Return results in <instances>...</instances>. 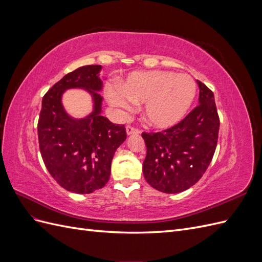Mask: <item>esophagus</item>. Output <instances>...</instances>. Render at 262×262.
Segmentation results:
<instances>
[{"label": "esophagus", "instance_id": "34e87169", "mask_svg": "<svg viewBox=\"0 0 262 262\" xmlns=\"http://www.w3.org/2000/svg\"><path fill=\"white\" fill-rule=\"evenodd\" d=\"M125 130H126V134H128V136H131V134H139L140 133L139 129L134 128V126H131V125L126 126Z\"/></svg>", "mask_w": 262, "mask_h": 262}]
</instances>
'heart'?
Instances as JSON below:
<instances>
[{
	"instance_id": "heart-1",
	"label": "heart",
	"mask_w": 262,
	"mask_h": 262,
	"mask_svg": "<svg viewBox=\"0 0 262 262\" xmlns=\"http://www.w3.org/2000/svg\"><path fill=\"white\" fill-rule=\"evenodd\" d=\"M195 94L196 84L190 75L156 70L131 73L120 90L107 92V98L124 110L144 102V120L153 128L168 129L185 118Z\"/></svg>"
}]
</instances>
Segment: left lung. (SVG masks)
<instances>
[{
    "label": "left lung",
    "mask_w": 262,
    "mask_h": 262,
    "mask_svg": "<svg viewBox=\"0 0 262 262\" xmlns=\"http://www.w3.org/2000/svg\"><path fill=\"white\" fill-rule=\"evenodd\" d=\"M199 105L184 120L157 133H142L146 145L143 175L165 193L192 187L209 167L215 152L220 119L214 94L200 81Z\"/></svg>",
    "instance_id": "8db88e82"
}]
</instances>
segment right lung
<instances>
[{"instance_id":"obj_1","label":"right lung","mask_w":262,"mask_h":262,"mask_svg":"<svg viewBox=\"0 0 262 262\" xmlns=\"http://www.w3.org/2000/svg\"><path fill=\"white\" fill-rule=\"evenodd\" d=\"M101 66H85L63 76L46 93L38 120L41 157L50 175L68 191L92 193L104 187L110 177L116 149L126 139L123 124L101 116ZM81 88L93 100V112L76 119L61 104L67 89Z\"/></svg>"}]
</instances>
